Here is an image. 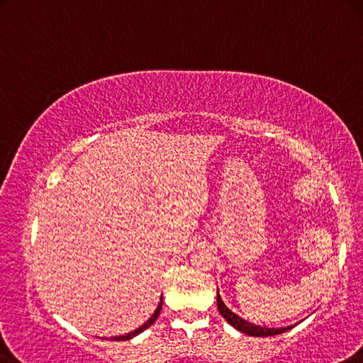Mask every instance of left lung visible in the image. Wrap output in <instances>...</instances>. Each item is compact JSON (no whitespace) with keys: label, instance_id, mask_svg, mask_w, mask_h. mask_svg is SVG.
<instances>
[{"label":"left lung","instance_id":"1","mask_svg":"<svg viewBox=\"0 0 363 363\" xmlns=\"http://www.w3.org/2000/svg\"><path fill=\"white\" fill-rule=\"evenodd\" d=\"M216 303H218V310H220V313L223 315V318L226 320L229 325L234 326L235 330L240 331V333H245V335H249V336H258V337L276 336V335H281V333H284V331L291 330V328H292V326L267 328V326H258V325H254V323H249V321L242 320L239 315H235L226 306H224L223 298L220 296V291H218V294H216Z\"/></svg>","mask_w":363,"mask_h":363}]
</instances>
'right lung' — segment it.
I'll list each match as a JSON object with an SVG mask.
<instances>
[{"label": "right lung", "mask_w": 363, "mask_h": 363, "mask_svg": "<svg viewBox=\"0 0 363 363\" xmlns=\"http://www.w3.org/2000/svg\"><path fill=\"white\" fill-rule=\"evenodd\" d=\"M161 306H163V296L160 297V303H158L157 310H155V313L150 316V318H148V320L145 321V323H143L142 326L137 328V330H134L132 333H128V335H124V336H114V337H111V341H128V339H132L134 336L140 335L142 331H145L147 328H150V326L155 323V320L158 318V315H160V312H161Z\"/></svg>", "instance_id": "1"}]
</instances>
